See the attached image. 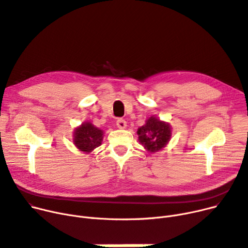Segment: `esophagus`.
<instances>
[{
    "mask_svg": "<svg viewBox=\"0 0 248 248\" xmlns=\"http://www.w3.org/2000/svg\"><path fill=\"white\" fill-rule=\"evenodd\" d=\"M116 125L118 128H125L126 122L124 120H123V118H118V120L116 121Z\"/></svg>",
    "mask_w": 248,
    "mask_h": 248,
    "instance_id": "esophagus-1",
    "label": "esophagus"
}]
</instances>
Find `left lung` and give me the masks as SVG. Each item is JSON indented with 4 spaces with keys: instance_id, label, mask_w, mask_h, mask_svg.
<instances>
[{
    "instance_id": "8db88e82",
    "label": "left lung",
    "mask_w": 248,
    "mask_h": 248,
    "mask_svg": "<svg viewBox=\"0 0 248 248\" xmlns=\"http://www.w3.org/2000/svg\"><path fill=\"white\" fill-rule=\"evenodd\" d=\"M139 142L150 153L162 150L171 138V126L168 123L160 121L156 116H151L146 124L138 128Z\"/></svg>"
}]
</instances>
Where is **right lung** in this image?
<instances>
[{"label":"right lung","instance_id":"obj_1","mask_svg":"<svg viewBox=\"0 0 248 248\" xmlns=\"http://www.w3.org/2000/svg\"><path fill=\"white\" fill-rule=\"evenodd\" d=\"M103 134L100 128L94 126L89 122H86L75 128L73 143L82 152L88 154L101 145Z\"/></svg>","mask_w":248,"mask_h":248}]
</instances>
